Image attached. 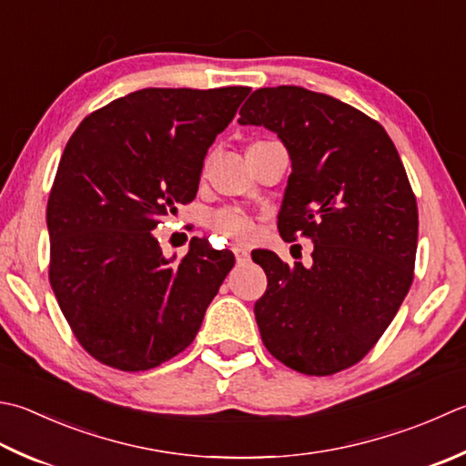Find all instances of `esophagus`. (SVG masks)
I'll list each match as a JSON object with an SVG mask.
<instances>
[{
    "label": "esophagus",
    "instance_id": "34e87169",
    "mask_svg": "<svg viewBox=\"0 0 466 466\" xmlns=\"http://www.w3.org/2000/svg\"><path fill=\"white\" fill-rule=\"evenodd\" d=\"M232 252H234L236 262H238V264H246L250 260V252L246 250L244 246H232Z\"/></svg>",
    "mask_w": 466,
    "mask_h": 466
}]
</instances>
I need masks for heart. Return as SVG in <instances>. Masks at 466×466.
<instances>
[{"mask_svg": "<svg viewBox=\"0 0 466 466\" xmlns=\"http://www.w3.org/2000/svg\"><path fill=\"white\" fill-rule=\"evenodd\" d=\"M209 226L212 230L226 236L230 240L246 242L254 236V222L252 218L242 212L238 208H222L209 216Z\"/></svg>", "mask_w": 466, "mask_h": 466, "instance_id": "1", "label": "heart"}]
</instances>
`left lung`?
Here are the masks:
<instances>
[{"label":"left lung","mask_w":466,"mask_h":466,"mask_svg":"<svg viewBox=\"0 0 466 466\" xmlns=\"http://www.w3.org/2000/svg\"><path fill=\"white\" fill-rule=\"evenodd\" d=\"M238 123L287 147L279 232L315 244L311 267L252 252L268 280L254 303L260 337L285 366L331 376L378 343L412 285L418 209L402 159L380 123L303 86L254 90Z\"/></svg>","instance_id":"8db88e82"}]
</instances>
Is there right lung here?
Instances as JSON below:
<instances>
[{
  "mask_svg": "<svg viewBox=\"0 0 466 466\" xmlns=\"http://www.w3.org/2000/svg\"><path fill=\"white\" fill-rule=\"evenodd\" d=\"M248 93L135 90L72 133L46 209L50 285L95 360L143 371L194 341L234 254L194 238L166 258L153 230L196 198L209 145Z\"/></svg>",
  "mask_w": 466,
  "mask_h": 466,
  "instance_id": "add662e5",
  "label": "right lung"
}]
</instances>
